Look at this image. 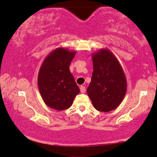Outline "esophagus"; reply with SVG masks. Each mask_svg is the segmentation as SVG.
Masks as SVG:
<instances>
[{
    "mask_svg": "<svg viewBox=\"0 0 157 157\" xmlns=\"http://www.w3.org/2000/svg\"><path fill=\"white\" fill-rule=\"evenodd\" d=\"M79 89H80V92H82V93H85V91H86L85 86H80Z\"/></svg>",
    "mask_w": 157,
    "mask_h": 157,
    "instance_id": "34e87169",
    "label": "esophagus"
}]
</instances>
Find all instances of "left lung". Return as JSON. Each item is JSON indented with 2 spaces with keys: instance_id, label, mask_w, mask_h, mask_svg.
<instances>
[{
  "instance_id": "left-lung-1",
  "label": "left lung",
  "mask_w": 157,
  "mask_h": 157,
  "mask_svg": "<svg viewBox=\"0 0 157 157\" xmlns=\"http://www.w3.org/2000/svg\"><path fill=\"white\" fill-rule=\"evenodd\" d=\"M93 72L87 92L93 107L100 112L115 109L127 92V79L120 62L109 49L92 55Z\"/></svg>"
}]
</instances>
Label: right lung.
I'll use <instances>...</instances> for the list:
<instances>
[{"instance_id": "obj_1", "label": "right lung", "mask_w": 157, "mask_h": 157, "mask_svg": "<svg viewBox=\"0 0 157 157\" xmlns=\"http://www.w3.org/2000/svg\"><path fill=\"white\" fill-rule=\"evenodd\" d=\"M75 54L76 51L66 48H56L45 57L40 68L37 85L44 102L52 109H68L80 92L70 71Z\"/></svg>"}]
</instances>
